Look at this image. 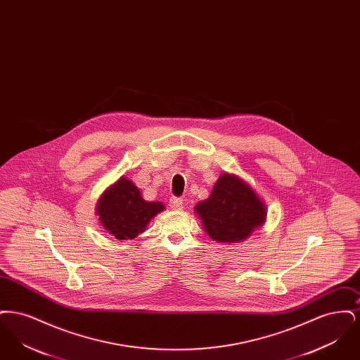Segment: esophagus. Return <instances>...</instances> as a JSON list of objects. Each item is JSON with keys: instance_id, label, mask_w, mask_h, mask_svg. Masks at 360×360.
Listing matches in <instances>:
<instances>
[{"instance_id": "34e87169", "label": "esophagus", "mask_w": 360, "mask_h": 360, "mask_svg": "<svg viewBox=\"0 0 360 360\" xmlns=\"http://www.w3.org/2000/svg\"><path fill=\"white\" fill-rule=\"evenodd\" d=\"M170 207L174 210H181L184 207V200L179 197H172L170 198Z\"/></svg>"}]
</instances>
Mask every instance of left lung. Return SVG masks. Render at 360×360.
Listing matches in <instances>:
<instances>
[{"mask_svg":"<svg viewBox=\"0 0 360 360\" xmlns=\"http://www.w3.org/2000/svg\"><path fill=\"white\" fill-rule=\"evenodd\" d=\"M206 233L217 243H241L266 221V205L255 190L233 174L224 172L210 197L195 205Z\"/></svg>","mask_w":360,"mask_h":360,"instance_id":"1","label":"left lung"}]
</instances>
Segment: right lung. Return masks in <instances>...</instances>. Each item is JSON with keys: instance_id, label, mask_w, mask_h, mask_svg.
<instances>
[{"instance_id": "obj_1", "label": "right lung", "mask_w": 360, "mask_h": 360, "mask_svg": "<svg viewBox=\"0 0 360 360\" xmlns=\"http://www.w3.org/2000/svg\"><path fill=\"white\" fill-rule=\"evenodd\" d=\"M96 210L103 229L117 240H128L143 233L151 219L165 210V205L143 200L134 182L121 176L103 191Z\"/></svg>"}]
</instances>
